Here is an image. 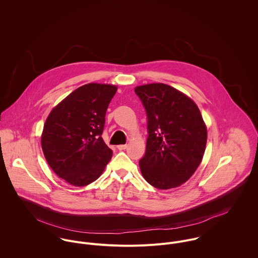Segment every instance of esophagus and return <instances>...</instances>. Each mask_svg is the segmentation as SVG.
Instances as JSON below:
<instances>
[{"instance_id":"1","label":"esophagus","mask_w":258,"mask_h":258,"mask_svg":"<svg viewBox=\"0 0 258 258\" xmlns=\"http://www.w3.org/2000/svg\"><path fill=\"white\" fill-rule=\"evenodd\" d=\"M117 149H118V150H120V151L125 150V149H127V145H118V146H117Z\"/></svg>"}]
</instances>
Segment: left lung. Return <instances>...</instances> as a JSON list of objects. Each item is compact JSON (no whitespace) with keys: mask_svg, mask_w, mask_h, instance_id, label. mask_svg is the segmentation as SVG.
Listing matches in <instances>:
<instances>
[{"mask_svg":"<svg viewBox=\"0 0 258 258\" xmlns=\"http://www.w3.org/2000/svg\"><path fill=\"white\" fill-rule=\"evenodd\" d=\"M148 119L146 152L139 161L144 179L160 189L185 183L200 166L208 132L197 104L164 83L135 87Z\"/></svg>","mask_w":258,"mask_h":258,"instance_id":"1","label":"left lung"}]
</instances>
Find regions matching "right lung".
<instances>
[{"mask_svg": "<svg viewBox=\"0 0 258 258\" xmlns=\"http://www.w3.org/2000/svg\"><path fill=\"white\" fill-rule=\"evenodd\" d=\"M117 87L88 83L73 91L50 111L41 134V148L52 171L75 186L97 180L112 150L101 135Z\"/></svg>", "mask_w": 258, "mask_h": 258, "instance_id": "right-lung-1", "label": "right lung"}]
</instances>
